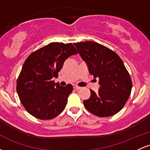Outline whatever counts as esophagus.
<instances>
[{"mask_svg": "<svg viewBox=\"0 0 150 150\" xmlns=\"http://www.w3.org/2000/svg\"><path fill=\"white\" fill-rule=\"evenodd\" d=\"M73 88L75 89H80L81 87H78V86H77L76 85H73Z\"/></svg>", "mask_w": 150, "mask_h": 150, "instance_id": "1", "label": "esophagus"}]
</instances>
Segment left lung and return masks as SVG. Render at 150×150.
Here are the masks:
<instances>
[{
	"label": "left lung",
	"mask_w": 150,
	"mask_h": 150,
	"mask_svg": "<svg viewBox=\"0 0 150 150\" xmlns=\"http://www.w3.org/2000/svg\"><path fill=\"white\" fill-rule=\"evenodd\" d=\"M82 60L94 78L99 79L97 92L83 101L85 108L99 117L115 115L123 108L132 89V80L123 62L116 53L94 42L75 43Z\"/></svg>",
	"instance_id": "obj_1"
}]
</instances>
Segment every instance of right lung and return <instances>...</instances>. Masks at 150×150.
<instances>
[{
	"label": "right lung",
	"mask_w": 150,
	"mask_h": 150,
	"mask_svg": "<svg viewBox=\"0 0 150 150\" xmlns=\"http://www.w3.org/2000/svg\"><path fill=\"white\" fill-rule=\"evenodd\" d=\"M77 51L73 44L50 43L32 53L22 66L17 92L29 113L41 120L52 119L64 110L72 85L60 86L57 77L65 60Z\"/></svg>",
	"instance_id": "1"
}]
</instances>
